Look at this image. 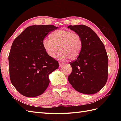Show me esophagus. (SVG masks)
I'll return each instance as SVG.
<instances>
[{
	"mask_svg": "<svg viewBox=\"0 0 121 121\" xmlns=\"http://www.w3.org/2000/svg\"><path fill=\"white\" fill-rule=\"evenodd\" d=\"M59 66H61L62 65H65V64L62 62H59Z\"/></svg>",
	"mask_w": 121,
	"mask_h": 121,
	"instance_id": "esophagus-1",
	"label": "esophagus"
}]
</instances>
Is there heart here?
<instances>
[{
    "mask_svg": "<svg viewBox=\"0 0 121 121\" xmlns=\"http://www.w3.org/2000/svg\"><path fill=\"white\" fill-rule=\"evenodd\" d=\"M50 39L45 38L43 46L47 55L51 58H55L59 52L58 57L65 60H75L80 55L83 48V40L81 35L70 30L61 29L52 32Z\"/></svg>",
    "mask_w": 121,
    "mask_h": 121,
    "instance_id": "obj_1",
    "label": "heart"
}]
</instances>
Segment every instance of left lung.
Here are the masks:
<instances>
[{
    "label": "left lung",
    "instance_id": "left-lung-1",
    "mask_svg": "<svg viewBox=\"0 0 121 121\" xmlns=\"http://www.w3.org/2000/svg\"><path fill=\"white\" fill-rule=\"evenodd\" d=\"M68 28L80 35L83 40L80 55L70 63L72 71L68 81L81 93L96 94L108 79V57L104 44L96 33L86 25H69Z\"/></svg>",
    "mask_w": 121,
    "mask_h": 121
}]
</instances>
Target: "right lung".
Listing matches in <instances>:
<instances>
[{"mask_svg":"<svg viewBox=\"0 0 121 121\" xmlns=\"http://www.w3.org/2000/svg\"><path fill=\"white\" fill-rule=\"evenodd\" d=\"M52 25L27 27L13 42L9 55L10 78L23 96L35 97L44 92L49 84V75L59 67L43 46L48 33L57 29Z\"/></svg>","mask_w":121,"mask_h":121,"instance_id":"1","label":"right lung"}]
</instances>
